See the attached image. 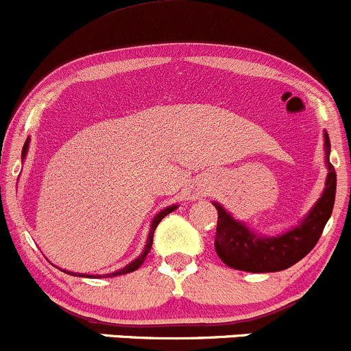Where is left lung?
<instances>
[{"label":"left lung","mask_w":351,"mask_h":351,"mask_svg":"<svg viewBox=\"0 0 351 351\" xmlns=\"http://www.w3.org/2000/svg\"><path fill=\"white\" fill-rule=\"evenodd\" d=\"M323 137L328 169L325 189L298 226L281 234L263 236L252 231L243 221L234 219L219 202H213L217 209L214 247L224 265L247 273H274L296 265L315 247L330 219L337 194V172L330 162V137L326 132Z\"/></svg>","instance_id":"8db88e82"}]
</instances>
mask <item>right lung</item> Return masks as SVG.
I'll return each instance as SVG.
<instances>
[{
    "label": "right lung",
    "instance_id": "obj_1",
    "mask_svg": "<svg viewBox=\"0 0 351 351\" xmlns=\"http://www.w3.org/2000/svg\"><path fill=\"white\" fill-rule=\"evenodd\" d=\"M28 147H29V137L26 138V142H25V145H23V150H21V159H23V160H25L26 154H28ZM177 207H179V206H177V204H172V206L165 207V209H162L160 213H157V214H156V217H154L152 222H150L149 237H147V243H145L144 251H142V254L138 256V258H135L134 261H130L129 265H127V266H123L122 269H117V271H114V273H108V274H85V273H73V271H69V269H62V271H63V273H69V274H71V276H82V278H114V276H120V274H127V273H132V271L138 269V267H141L142 263H144V259L147 258V254H149V252H150V247H152L154 231H156V228H157V226H159V222H160L162 219H164L165 216H167V214H171L172 210H176V209H177Z\"/></svg>",
    "mask_w": 351,
    "mask_h": 351
}]
</instances>
